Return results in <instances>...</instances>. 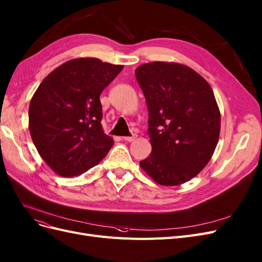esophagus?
Instances as JSON below:
<instances>
[{
  "label": "esophagus",
  "instance_id": "34e87169",
  "mask_svg": "<svg viewBox=\"0 0 262 262\" xmlns=\"http://www.w3.org/2000/svg\"><path fill=\"white\" fill-rule=\"evenodd\" d=\"M124 141H127V142H132L134 139H137V134H134V133H132L130 137H123L122 138Z\"/></svg>",
  "mask_w": 262,
  "mask_h": 262
}]
</instances>
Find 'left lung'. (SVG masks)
I'll list each match as a JSON object with an SVG mask.
<instances>
[{"label": "left lung", "instance_id": "1", "mask_svg": "<svg viewBox=\"0 0 262 262\" xmlns=\"http://www.w3.org/2000/svg\"><path fill=\"white\" fill-rule=\"evenodd\" d=\"M148 110L151 152L140 161L160 185L189 181L208 164L220 134V112L208 82L187 66L152 61L135 69Z\"/></svg>", "mask_w": 262, "mask_h": 262}]
</instances>
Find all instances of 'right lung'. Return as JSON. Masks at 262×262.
Instances as JSON below:
<instances>
[{
    "instance_id": "obj_1",
    "label": "right lung",
    "mask_w": 262,
    "mask_h": 262,
    "mask_svg": "<svg viewBox=\"0 0 262 262\" xmlns=\"http://www.w3.org/2000/svg\"><path fill=\"white\" fill-rule=\"evenodd\" d=\"M121 65L97 58H77L45 78L29 105V129L40 156L61 177H74L96 166L114 140L102 128L103 90Z\"/></svg>"
}]
</instances>
